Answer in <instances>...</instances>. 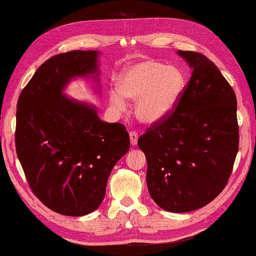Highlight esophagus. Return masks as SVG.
Wrapping results in <instances>:
<instances>
[{"mask_svg": "<svg viewBox=\"0 0 256 256\" xmlns=\"http://www.w3.org/2000/svg\"><path fill=\"white\" fill-rule=\"evenodd\" d=\"M129 137H130V142H132V146H136L138 142V134L136 132H129Z\"/></svg>", "mask_w": 256, "mask_h": 256, "instance_id": "obj_1", "label": "esophagus"}]
</instances>
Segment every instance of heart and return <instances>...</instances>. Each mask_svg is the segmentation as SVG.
Listing matches in <instances>:
<instances>
[{
    "label": "heart",
    "mask_w": 256,
    "mask_h": 256,
    "mask_svg": "<svg viewBox=\"0 0 256 256\" xmlns=\"http://www.w3.org/2000/svg\"><path fill=\"white\" fill-rule=\"evenodd\" d=\"M186 86V77L179 67L154 60L129 65L117 82V90L110 92V102L124 108V98L137 100L136 116L140 122L154 124L174 112Z\"/></svg>",
    "instance_id": "obj_1"
}]
</instances>
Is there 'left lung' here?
I'll use <instances>...</instances> for the list:
<instances>
[{"mask_svg":"<svg viewBox=\"0 0 256 256\" xmlns=\"http://www.w3.org/2000/svg\"><path fill=\"white\" fill-rule=\"evenodd\" d=\"M192 68L178 106L138 139L150 196L182 213L206 206L226 188L238 149L236 97L213 62L178 50Z\"/></svg>","mask_w":256,"mask_h":256,"instance_id":"left-lung-1","label":"left lung"}]
</instances>
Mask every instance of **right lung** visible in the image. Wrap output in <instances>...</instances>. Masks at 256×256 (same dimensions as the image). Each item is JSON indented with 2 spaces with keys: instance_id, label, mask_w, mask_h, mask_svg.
Returning a JSON list of instances; mask_svg holds the SVG:
<instances>
[{
  "instance_id": "right-lung-1",
  "label": "right lung",
  "mask_w": 256,
  "mask_h": 256,
  "mask_svg": "<svg viewBox=\"0 0 256 256\" xmlns=\"http://www.w3.org/2000/svg\"><path fill=\"white\" fill-rule=\"evenodd\" d=\"M96 50H70L43 62L20 94L15 148L33 194L62 216L95 211L114 164L130 147L126 127L62 95L72 78L97 72Z\"/></svg>"
}]
</instances>
